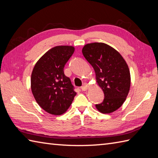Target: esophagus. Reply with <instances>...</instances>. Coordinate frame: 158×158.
<instances>
[{"instance_id":"esophagus-1","label":"esophagus","mask_w":158,"mask_h":158,"mask_svg":"<svg viewBox=\"0 0 158 158\" xmlns=\"http://www.w3.org/2000/svg\"><path fill=\"white\" fill-rule=\"evenodd\" d=\"M88 89H89V85H88V84H86V83L84 84L83 86L81 87V89H82V90H83V91H85V90H86Z\"/></svg>"}]
</instances>
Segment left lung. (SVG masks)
Instances as JSON below:
<instances>
[{"label": "left lung", "instance_id": "obj_1", "mask_svg": "<svg viewBox=\"0 0 158 158\" xmlns=\"http://www.w3.org/2000/svg\"><path fill=\"white\" fill-rule=\"evenodd\" d=\"M82 54L95 72L97 85L104 93L103 101L95 105L102 114L116 111L124 103L131 87V73L119 52L103 43L86 44Z\"/></svg>", "mask_w": 158, "mask_h": 158}]
</instances>
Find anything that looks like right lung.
I'll list each match as a JSON object with an SVG mask.
<instances>
[{"label":"right lung","instance_id":"1","mask_svg":"<svg viewBox=\"0 0 158 158\" xmlns=\"http://www.w3.org/2000/svg\"><path fill=\"white\" fill-rule=\"evenodd\" d=\"M75 48L57 46L42 56L31 75V89L40 107L52 115H59L68 110L76 93L71 80L64 74L65 65Z\"/></svg>","mask_w":158,"mask_h":158}]
</instances>
